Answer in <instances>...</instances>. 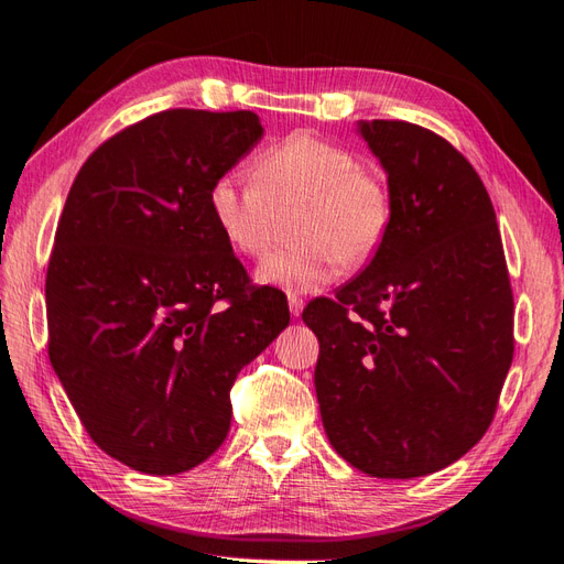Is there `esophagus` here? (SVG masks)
<instances>
[{
  "instance_id": "1",
  "label": "esophagus",
  "mask_w": 564,
  "mask_h": 564,
  "mask_svg": "<svg viewBox=\"0 0 564 564\" xmlns=\"http://www.w3.org/2000/svg\"><path fill=\"white\" fill-rule=\"evenodd\" d=\"M288 307H291L293 316H300L302 310H304V302H302L300 295H288Z\"/></svg>"
}]
</instances>
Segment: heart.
I'll return each instance as SVG.
<instances>
[{
  "instance_id": "1",
  "label": "heart",
  "mask_w": 564,
  "mask_h": 564,
  "mask_svg": "<svg viewBox=\"0 0 564 564\" xmlns=\"http://www.w3.org/2000/svg\"><path fill=\"white\" fill-rule=\"evenodd\" d=\"M210 213L227 243L264 254L285 217L293 243L264 257L257 279L291 293H312L335 279L340 262L364 264L390 229V191L340 143L291 134L267 151L254 176L229 172L210 188Z\"/></svg>"
}]
</instances>
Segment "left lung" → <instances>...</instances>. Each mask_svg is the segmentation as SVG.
Returning <instances> with one entry per match:
<instances>
[{
    "label": "left lung",
    "instance_id": "obj_1",
    "mask_svg": "<svg viewBox=\"0 0 564 564\" xmlns=\"http://www.w3.org/2000/svg\"><path fill=\"white\" fill-rule=\"evenodd\" d=\"M388 174L390 229L373 260L302 321L328 442L384 479L437 473L485 437L512 364V291L489 193L421 124L361 120Z\"/></svg>",
    "mask_w": 564,
    "mask_h": 564
}]
</instances>
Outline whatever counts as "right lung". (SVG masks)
Masks as SVG:
<instances>
[{"label": "right lung", "instance_id": "1", "mask_svg": "<svg viewBox=\"0 0 564 564\" xmlns=\"http://www.w3.org/2000/svg\"><path fill=\"white\" fill-rule=\"evenodd\" d=\"M264 130L252 110L174 108L104 141L70 186L46 269L50 361L89 437L147 475L210 458L231 388L291 321L250 285L210 188Z\"/></svg>", "mask_w": 564, "mask_h": 564}]
</instances>
